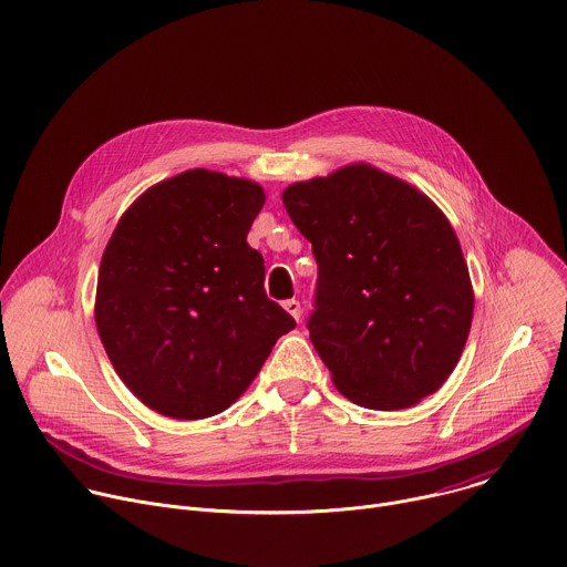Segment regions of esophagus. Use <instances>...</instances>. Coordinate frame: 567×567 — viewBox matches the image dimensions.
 <instances>
[{"instance_id": "1", "label": "esophagus", "mask_w": 567, "mask_h": 567, "mask_svg": "<svg viewBox=\"0 0 567 567\" xmlns=\"http://www.w3.org/2000/svg\"><path fill=\"white\" fill-rule=\"evenodd\" d=\"M282 307H285V309H287L296 320H300L302 307H300V302H298V300H293V298H291V300H285V302H282Z\"/></svg>"}]
</instances>
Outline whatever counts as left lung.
Segmentation results:
<instances>
[{"label":"left lung","mask_w":567,"mask_h":567,"mask_svg":"<svg viewBox=\"0 0 567 567\" xmlns=\"http://www.w3.org/2000/svg\"><path fill=\"white\" fill-rule=\"evenodd\" d=\"M282 202L318 265L307 330L334 385L372 411L433 394L473 318L468 269L444 213L370 166L293 184Z\"/></svg>","instance_id":"left-lung-1"}]
</instances>
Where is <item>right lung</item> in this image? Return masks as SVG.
<instances>
[{
  "label": "right lung",
  "instance_id": "obj_1",
  "mask_svg": "<svg viewBox=\"0 0 567 567\" xmlns=\"http://www.w3.org/2000/svg\"><path fill=\"white\" fill-rule=\"evenodd\" d=\"M258 184L188 171L143 193L101 260L96 328L123 383L175 420L221 413L296 320L265 291L247 235Z\"/></svg>",
  "mask_w": 567,
  "mask_h": 567
}]
</instances>
